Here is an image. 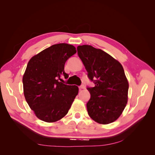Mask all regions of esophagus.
<instances>
[{
	"label": "esophagus",
	"mask_w": 155,
	"mask_h": 155,
	"mask_svg": "<svg viewBox=\"0 0 155 155\" xmlns=\"http://www.w3.org/2000/svg\"><path fill=\"white\" fill-rule=\"evenodd\" d=\"M79 88H80V90H81V89H84V88H85V86H84V84H82L81 86L79 87Z\"/></svg>",
	"instance_id": "1"
}]
</instances>
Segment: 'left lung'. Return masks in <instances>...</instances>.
I'll list each match as a JSON object with an SVG mask.
<instances>
[{"instance_id": "left-lung-1", "label": "left lung", "mask_w": 155, "mask_h": 155, "mask_svg": "<svg viewBox=\"0 0 155 155\" xmlns=\"http://www.w3.org/2000/svg\"><path fill=\"white\" fill-rule=\"evenodd\" d=\"M77 51L88 78L95 84L87 88L91 94L87 104L88 114L99 124L113 123L123 113L128 101V82L123 66L110 54L91 45L78 46Z\"/></svg>"}]
</instances>
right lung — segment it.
Here are the masks:
<instances>
[{"instance_id":"1","label":"right lung","mask_w":155,"mask_h":155,"mask_svg":"<svg viewBox=\"0 0 155 155\" xmlns=\"http://www.w3.org/2000/svg\"><path fill=\"white\" fill-rule=\"evenodd\" d=\"M77 52L72 45H52L28 61L22 77L23 92L28 106L39 119L54 123L68 113L78 87L64 84L60 81L64 75V64Z\"/></svg>"}]
</instances>
